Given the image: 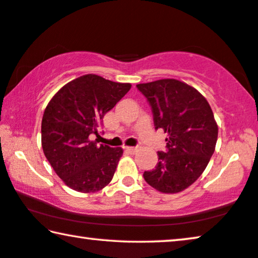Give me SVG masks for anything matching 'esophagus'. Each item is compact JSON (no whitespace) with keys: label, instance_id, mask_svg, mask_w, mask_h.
Listing matches in <instances>:
<instances>
[{"label":"esophagus","instance_id":"1","mask_svg":"<svg viewBox=\"0 0 258 258\" xmlns=\"http://www.w3.org/2000/svg\"><path fill=\"white\" fill-rule=\"evenodd\" d=\"M125 151L131 153V154H133V153H136L137 147H125Z\"/></svg>","mask_w":258,"mask_h":258}]
</instances>
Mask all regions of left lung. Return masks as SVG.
<instances>
[{
	"instance_id": "left-lung-1",
	"label": "left lung",
	"mask_w": 258,
	"mask_h": 258,
	"mask_svg": "<svg viewBox=\"0 0 258 258\" xmlns=\"http://www.w3.org/2000/svg\"><path fill=\"white\" fill-rule=\"evenodd\" d=\"M152 107L155 130L162 128L167 151L157 152L155 169L144 172L149 185L163 194H177L198 179L213 155L218 125L205 97L174 79L137 84Z\"/></svg>"
}]
</instances>
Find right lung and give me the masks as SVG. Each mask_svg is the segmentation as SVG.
<instances>
[{"label":"right lung","instance_id":"right-lung-1","mask_svg":"<svg viewBox=\"0 0 258 258\" xmlns=\"http://www.w3.org/2000/svg\"><path fill=\"white\" fill-rule=\"evenodd\" d=\"M130 83L88 74L68 82L53 96L41 120V146L56 175L71 189L89 194L112 179L120 147L97 145L105 113L127 94Z\"/></svg>","mask_w":258,"mask_h":258}]
</instances>
